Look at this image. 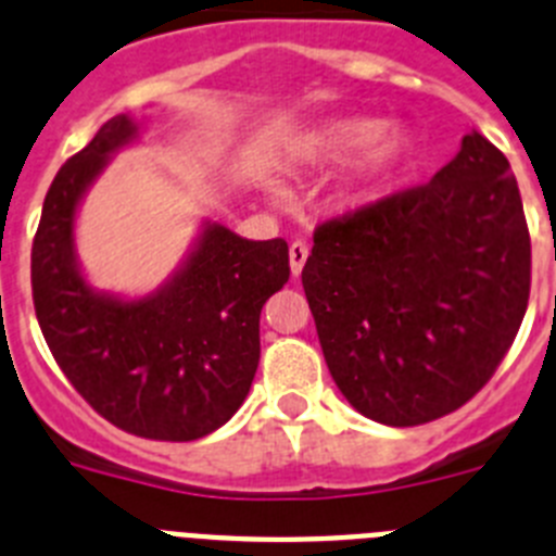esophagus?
<instances>
[{"label":"esophagus","mask_w":556,"mask_h":556,"mask_svg":"<svg viewBox=\"0 0 556 556\" xmlns=\"http://www.w3.org/2000/svg\"><path fill=\"white\" fill-rule=\"evenodd\" d=\"M307 254H309V249L304 241L290 243V271H293V277H299V274H302L304 263H307Z\"/></svg>","instance_id":"esophagus-1"}]
</instances>
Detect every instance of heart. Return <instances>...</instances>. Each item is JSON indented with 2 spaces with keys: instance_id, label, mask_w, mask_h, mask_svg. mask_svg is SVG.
<instances>
[{
  "instance_id": "heart-1",
  "label": "heart",
  "mask_w": 556,
  "mask_h": 556,
  "mask_svg": "<svg viewBox=\"0 0 556 556\" xmlns=\"http://www.w3.org/2000/svg\"><path fill=\"white\" fill-rule=\"evenodd\" d=\"M352 156L343 197L352 204H365L382 197L409 172L415 141L407 129L384 127L382 118L346 116L309 129L296 147L304 166H338Z\"/></svg>"
}]
</instances>
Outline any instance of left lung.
Masks as SVG:
<instances>
[{
	"mask_svg": "<svg viewBox=\"0 0 556 556\" xmlns=\"http://www.w3.org/2000/svg\"><path fill=\"white\" fill-rule=\"evenodd\" d=\"M529 268L513 168L471 129L427 185L315 229L302 285L346 402L418 427L493 377L527 313Z\"/></svg>",
	"mask_w": 556,
	"mask_h": 556,
	"instance_id": "8db88e82",
	"label": "left lung"
}]
</instances>
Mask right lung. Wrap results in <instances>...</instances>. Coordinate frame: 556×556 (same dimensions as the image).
I'll list each match as a JSON object with an SVG mask.
<instances>
[{
	"label": "right lung",
	"instance_id": "obj_1",
	"mask_svg": "<svg viewBox=\"0 0 556 556\" xmlns=\"http://www.w3.org/2000/svg\"><path fill=\"white\" fill-rule=\"evenodd\" d=\"M138 141L141 127L122 113L54 177L33 241L35 315L68 382L102 418L185 443L224 427L249 396L260 309L288 282V243L247 241L204 218L157 290L93 288L77 254V213L110 160Z\"/></svg>",
	"mask_w": 556,
	"mask_h": 556
}]
</instances>
